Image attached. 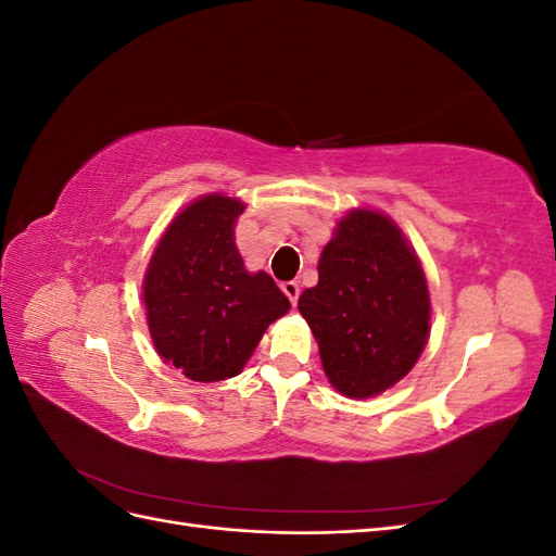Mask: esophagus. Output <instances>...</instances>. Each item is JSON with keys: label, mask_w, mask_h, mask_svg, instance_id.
Instances as JSON below:
<instances>
[{"label": "esophagus", "mask_w": 556, "mask_h": 556, "mask_svg": "<svg viewBox=\"0 0 556 556\" xmlns=\"http://www.w3.org/2000/svg\"><path fill=\"white\" fill-rule=\"evenodd\" d=\"M282 292H285V296L290 299V304L294 306L296 301H299V285L294 282V280H288V282H282Z\"/></svg>", "instance_id": "esophagus-1"}]
</instances>
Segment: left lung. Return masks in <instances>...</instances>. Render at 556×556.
Wrapping results in <instances>:
<instances>
[{
  "label": "left lung",
  "instance_id": "1",
  "mask_svg": "<svg viewBox=\"0 0 556 556\" xmlns=\"http://www.w3.org/2000/svg\"><path fill=\"white\" fill-rule=\"evenodd\" d=\"M299 313L325 376L348 399H371L410 374L431 329L427 274L406 233L376 208L339 217Z\"/></svg>",
  "mask_w": 556,
  "mask_h": 556
}]
</instances>
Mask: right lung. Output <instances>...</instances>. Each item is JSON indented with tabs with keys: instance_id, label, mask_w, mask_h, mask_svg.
Instances as JSON below:
<instances>
[{
	"instance_id": "1",
	"label": "right lung",
	"mask_w": 556,
	"mask_h": 556,
	"mask_svg": "<svg viewBox=\"0 0 556 556\" xmlns=\"http://www.w3.org/2000/svg\"><path fill=\"white\" fill-rule=\"evenodd\" d=\"M245 204L211 192L160 237L143 276L150 339L164 364L194 382L243 371L268 325L290 311L274 278L245 268L233 227Z\"/></svg>"
}]
</instances>
